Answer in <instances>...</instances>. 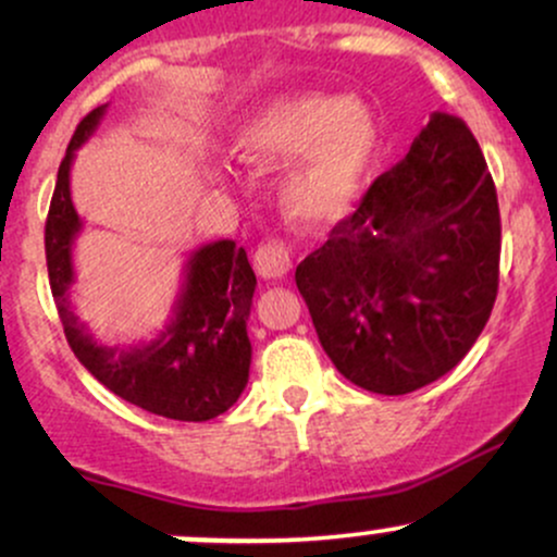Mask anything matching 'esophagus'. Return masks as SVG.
<instances>
[{"label": "esophagus", "mask_w": 557, "mask_h": 557, "mask_svg": "<svg viewBox=\"0 0 557 557\" xmlns=\"http://www.w3.org/2000/svg\"><path fill=\"white\" fill-rule=\"evenodd\" d=\"M253 267H257L259 277L280 280L293 270V253L285 243H264L253 253Z\"/></svg>", "instance_id": "esophagus-1"}]
</instances>
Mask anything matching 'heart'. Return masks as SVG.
<instances>
[{
    "label": "heart",
    "mask_w": 557,
    "mask_h": 557,
    "mask_svg": "<svg viewBox=\"0 0 557 557\" xmlns=\"http://www.w3.org/2000/svg\"><path fill=\"white\" fill-rule=\"evenodd\" d=\"M376 149V127L359 101L287 94L267 101L235 127L230 157L267 172L285 164L280 207L304 227L332 225L359 196Z\"/></svg>",
    "instance_id": "heart-1"
}]
</instances>
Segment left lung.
I'll list each match as a JSON object with an SVG mask.
<instances>
[{"instance_id": "8db88e82", "label": "left lung", "mask_w": 557, "mask_h": 557, "mask_svg": "<svg viewBox=\"0 0 557 557\" xmlns=\"http://www.w3.org/2000/svg\"><path fill=\"white\" fill-rule=\"evenodd\" d=\"M500 209L476 138L434 112L406 159L296 270L319 343L345 380L406 395L450 372L497 298Z\"/></svg>"}]
</instances>
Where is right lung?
<instances>
[{
  "label": "right lung",
  "instance_id": "1",
  "mask_svg": "<svg viewBox=\"0 0 557 557\" xmlns=\"http://www.w3.org/2000/svg\"><path fill=\"white\" fill-rule=\"evenodd\" d=\"M104 112L107 104L96 107L75 127L57 172L44 233L49 285L65 337L83 367L133 406L175 421L214 419L240 398L251 369L246 322L257 274L246 251L235 248V240L207 243L190 253L170 324L149 343L131 348L96 343L70 306V287L75 283L73 246L83 227L70 196V168L75 151L94 136Z\"/></svg>",
  "mask_w": 557,
  "mask_h": 557
}]
</instances>
